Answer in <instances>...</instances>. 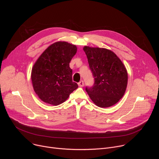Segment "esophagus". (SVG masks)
Here are the masks:
<instances>
[{
	"label": "esophagus",
	"instance_id": "1",
	"mask_svg": "<svg viewBox=\"0 0 159 159\" xmlns=\"http://www.w3.org/2000/svg\"><path fill=\"white\" fill-rule=\"evenodd\" d=\"M78 85L79 87H83L84 85V81L83 80H80L79 83H78Z\"/></svg>",
	"mask_w": 159,
	"mask_h": 159
}]
</instances>
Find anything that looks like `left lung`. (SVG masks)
Returning <instances> with one entry per match:
<instances>
[{"label": "left lung", "instance_id": "8db88e82", "mask_svg": "<svg viewBox=\"0 0 159 159\" xmlns=\"http://www.w3.org/2000/svg\"><path fill=\"white\" fill-rule=\"evenodd\" d=\"M83 49L94 78L93 87L85 88L90 98L100 107L116 104L127 87L128 73L124 64L109 50L87 46Z\"/></svg>", "mask_w": 159, "mask_h": 159}]
</instances>
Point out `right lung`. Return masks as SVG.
Wrapping results in <instances>:
<instances>
[{
	"mask_svg": "<svg viewBox=\"0 0 159 159\" xmlns=\"http://www.w3.org/2000/svg\"><path fill=\"white\" fill-rule=\"evenodd\" d=\"M77 47L58 41L48 47L35 62L31 71L34 92L43 102L57 106L65 102L78 87L72 81L69 63Z\"/></svg>",
	"mask_w": 159,
	"mask_h": 159,
	"instance_id": "1",
	"label": "right lung"
}]
</instances>
